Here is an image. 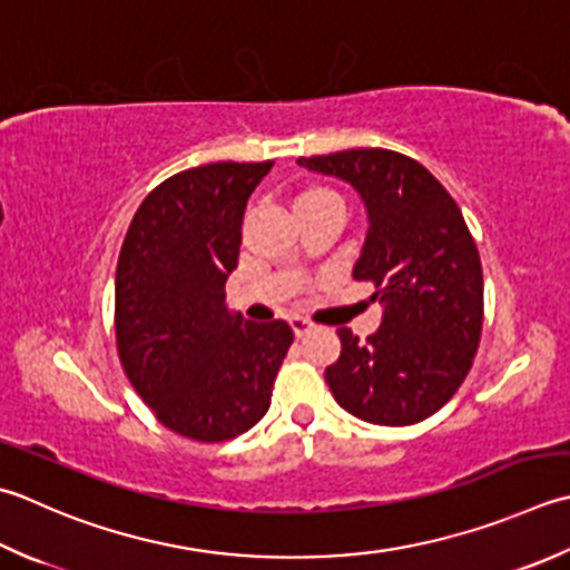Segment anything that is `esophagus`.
<instances>
[{
	"label": "esophagus",
	"instance_id": "obj_1",
	"mask_svg": "<svg viewBox=\"0 0 570 570\" xmlns=\"http://www.w3.org/2000/svg\"><path fill=\"white\" fill-rule=\"evenodd\" d=\"M292 328H294V333H296V338H304L306 333L314 328V323H311L308 318H304V316H294L292 318Z\"/></svg>",
	"mask_w": 570,
	"mask_h": 570
}]
</instances>
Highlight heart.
Listing matches in <instances>:
<instances>
[{
    "instance_id": "b5f03b06",
    "label": "heart",
    "mask_w": 570,
    "mask_h": 570,
    "mask_svg": "<svg viewBox=\"0 0 570 570\" xmlns=\"http://www.w3.org/2000/svg\"><path fill=\"white\" fill-rule=\"evenodd\" d=\"M318 193H326V189H308V193H304L301 197H306V195H318Z\"/></svg>"
}]
</instances>
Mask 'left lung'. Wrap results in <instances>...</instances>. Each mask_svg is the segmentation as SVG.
<instances>
[{
    "mask_svg": "<svg viewBox=\"0 0 570 570\" xmlns=\"http://www.w3.org/2000/svg\"><path fill=\"white\" fill-rule=\"evenodd\" d=\"M298 165L358 189L371 227L353 276L371 282L385 306L365 341L338 328L331 393L373 425H415L460 390L482 338L484 278L472 232L438 177L403 153L358 148Z\"/></svg>",
    "mask_w": 570,
    "mask_h": 570,
    "instance_id": "obj_1",
    "label": "left lung"
}]
</instances>
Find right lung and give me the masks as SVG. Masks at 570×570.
Instances as JSON below:
<instances>
[{
    "label": "right lung",
    "mask_w": 570,
    "mask_h": 570,
    "mask_svg": "<svg viewBox=\"0 0 570 570\" xmlns=\"http://www.w3.org/2000/svg\"><path fill=\"white\" fill-rule=\"evenodd\" d=\"M274 160L209 163L142 199L116 269V348L130 385L167 430L195 442L247 432L272 405L294 331L229 316L247 199Z\"/></svg>",
    "instance_id": "obj_1"
}]
</instances>
